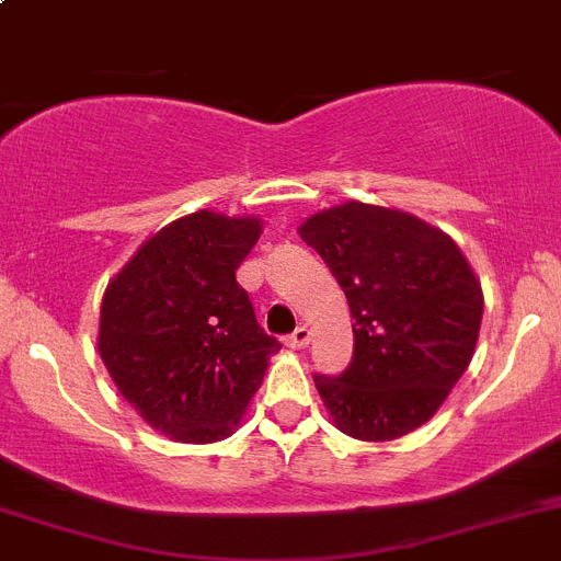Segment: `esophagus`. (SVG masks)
<instances>
[{
  "label": "esophagus",
  "mask_w": 561,
  "mask_h": 561,
  "mask_svg": "<svg viewBox=\"0 0 561 561\" xmlns=\"http://www.w3.org/2000/svg\"><path fill=\"white\" fill-rule=\"evenodd\" d=\"M309 339H312V333H309L307 325H301V328H296V331H293L290 336H287V347L301 350V347H307Z\"/></svg>",
  "instance_id": "1"
}]
</instances>
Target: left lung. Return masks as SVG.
Here are the masks:
<instances>
[{
  "label": "left lung",
  "mask_w": 561,
  "mask_h": 561,
  "mask_svg": "<svg viewBox=\"0 0 561 561\" xmlns=\"http://www.w3.org/2000/svg\"><path fill=\"white\" fill-rule=\"evenodd\" d=\"M298 236L325 260L353 314V360L314 375L339 432L388 443L415 432L467 371L483 290L456 241L407 211L350 201Z\"/></svg>",
  "instance_id": "1"
}]
</instances>
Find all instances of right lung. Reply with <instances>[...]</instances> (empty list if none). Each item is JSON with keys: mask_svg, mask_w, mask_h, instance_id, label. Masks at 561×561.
<instances>
[{"mask_svg": "<svg viewBox=\"0 0 561 561\" xmlns=\"http://www.w3.org/2000/svg\"><path fill=\"white\" fill-rule=\"evenodd\" d=\"M257 217L186 214L107 282L98 350L118 393L165 437H230L282 344L257 325L236 271Z\"/></svg>", "mask_w": 561, "mask_h": 561, "instance_id": "add662e5", "label": "right lung"}]
</instances>
